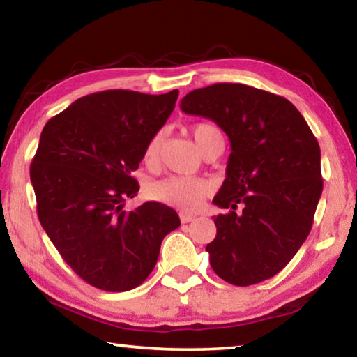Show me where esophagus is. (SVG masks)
<instances>
[{"mask_svg":"<svg viewBox=\"0 0 357 357\" xmlns=\"http://www.w3.org/2000/svg\"><path fill=\"white\" fill-rule=\"evenodd\" d=\"M179 219H181V222H183V223H189V222H192V220H195V215L181 213V214H179Z\"/></svg>","mask_w":357,"mask_h":357,"instance_id":"esophagus-1","label":"esophagus"}]
</instances>
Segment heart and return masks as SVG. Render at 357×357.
Segmentation results:
<instances>
[{
  "mask_svg": "<svg viewBox=\"0 0 357 357\" xmlns=\"http://www.w3.org/2000/svg\"><path fill=\"white\" fill-rule=\"evenodd\" d=\"M192 135L195 138L198 148L202 151L215 138H223L220 129L211 123H198L192 128ZM162 132H157L149 138L144 148V162L153 165L159 159V151L162 144ZM211 192V184L203 178L187 176H168L151 187V195L155 200L170 204L185 213H192L202 206L204 197Z\"/></svg>",
  "mask_w": 357,
  "mask_h": 357,
  "instance_id": "b5f03b06",
  "label": "heart"
}]
</instances>
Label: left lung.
<instances>
[{"instance_id":"left-lung-1","label":"left lung","mask_w":357,"mask_h":357,"mask_svg":"<svg viewBox=\"0 0 357 357\" xmlns=\"http://www.w3.org/2000/svg\"><path fill=\"white\" fill-rule=\"evenodd\" d=\"M179 107L214 121L231 146L227 178L213 200L231 211L214 217L217 234L206 245L214 273L238 287L271 279L312 229L323 192L315 135L291 102L241 83L193 89Z\"/></svg>"}]
</instances>
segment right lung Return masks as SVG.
<instances>
[{
	"mask_svg": "<svg viewBox=\"0 0 357 357\" xmlns=\"http://www.w3.org/2000/svg\"><path fill=\"white\" fill-rule=\"evenodd\" d=\"M178 94H88L40 134L29 168L40 225L72 271L104 291L142 285L162 241L181 225L176 211L157 202L124 209L140 189L132 173L149 138L170 118Z\"/></svg>",
	"mask_w": 357,
	"mask_h": 357,
	"instance_id": "1",
	"label": "right lung"
}]
</instances>
